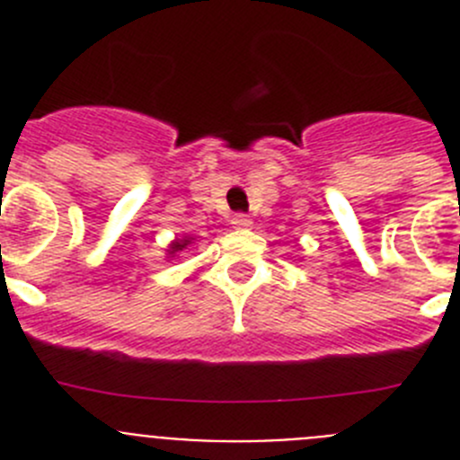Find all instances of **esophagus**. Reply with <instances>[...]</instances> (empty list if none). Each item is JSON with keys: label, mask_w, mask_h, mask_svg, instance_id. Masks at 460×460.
Segmentation results:
<instances>
[{"label": "esophagus", "mask_w": 460, "mask_h": 460, "mask_svg": "<svg viewBox=\"0 0 460 460\" xmlns=\"http://www.w3.org/2000/svg\"><path fill=\"white\" fill-rule=\"evenodd\" d=\"M253 226V221H251V217H246V214H234L233 217V227H237V230H246V227Z\"/></svg>", "instance_id": "1"}]
</instances>
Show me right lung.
Listing matches in <instances>:
<instances>
[{
  "label": "right lung",
  "mask_w": 460,
  "mask_h": 460,
  "mask_svg": "<svg viewBox=\"0 0 460 460\" xmlns=\"http://www.w3.org/2000/svg\"><path fill=\"white\" fill-rule=\"evenodd\" d=\"M186 243H189V239H177V242H172V246H170V255L180 253V251L184 249Z\"/></svg>",
  "instance_id": "obj_1"
}]
</instances>
